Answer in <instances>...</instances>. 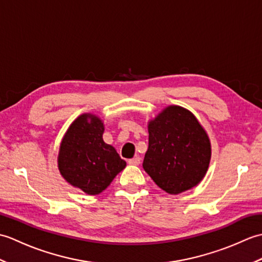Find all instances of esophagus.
Segmentation results:
<instances>
[{
	"mask_svg": "<svg viewBox=\"0 0 262 262\" xmlns=\"http://www.w3.org/2000/svg\"><path fill=\"white\" fill-rule=\"evenodd\" d=\"M128 163L132 164V165H138L141 163V158L140 157H135L130 160H128Z\"/></svg>",
	"mask_w": 262,
	"mask_h": 262,
	"instance_id": "esophagus-1",
	"label": "esophagus"
}]
</instances>
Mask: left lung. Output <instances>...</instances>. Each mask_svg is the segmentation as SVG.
Returning <instances> with one entry per match:
<instances>
[{
	"instance_id": "1",
	"label": "left lung",
	"mask_w": 262,
	"mask_h": 262,
	"mask_svg": "<svg viewBox=\"0 0 262 262\" xmlns=\"http://www.w3.org/2000/svg\"><path fill=\"white\" fill-rule=\"evenodd\" d=\"M143 168L164 191L177 194L202 181L210 160L209 138L190 111L170 105L148 125Z\"/></svg>"
}]
</instances>
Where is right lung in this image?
<instances>
[{
    "label": "right lung",
    "mask_w": 262,
    "mask_h": 262,
    "mask_svg": "<svg viewBox=\"0 0 262 262\" xmlns=\"http://www.w3.org/2000/svg\"><path fill=\"white\" fill-rule=\"evenodd\" d=\"M102 134V121L84 114L73 121L60 144V173L88 194L103 191L126 166L116 149L103 142Z\"/></svg>",
    "instance_id": "add662e5"
}]
</instances>
